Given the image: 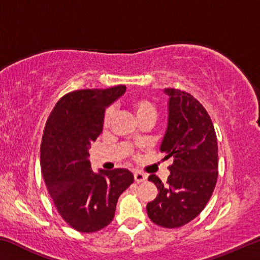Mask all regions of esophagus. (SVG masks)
Segmentation results:
<instances>
[{
  "label": "esophagus",
  "instance_id": "1",
  "mask_svg": "<svg viewBox=\"0 0 260 260\" xmlns=\"http://www.w3.org/2000/svg\"><path fill=\"white\" fill-rule=\"evenodd\" d=\"M134 179H135V181L136 182H142V181H144V180L147 179V174H144V173H142V172H135L134 173Z\"/></svg>",
  "mask_w": 260,
  "mask_h": 260
}]
</instances>
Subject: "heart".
Masks as SVG:
<instances>
[{
    "mask_svg": "<svg viewBox=\"0 0 260 260\" xmlns=\"http://www.w3.org/2000/svg\"><path fill=\"white\" fill-rule=\"evenodd\" d=\"M128 105L129 108L133 110L140 121L146 120V119H156V116H157L156 105L153 104L152 101L150 99H148L147 96H143V95L134 96V98H132L129 100ZM113 114H114L113 108L110 107L105 110L104 116H103L104 127H108L110 125V122H111L113 118Z\"/></svg>",
    "mask_w": 260,
    "mask_h": 260,
    "instance_id": "1",
    "label": "heart"
}]
</instances>
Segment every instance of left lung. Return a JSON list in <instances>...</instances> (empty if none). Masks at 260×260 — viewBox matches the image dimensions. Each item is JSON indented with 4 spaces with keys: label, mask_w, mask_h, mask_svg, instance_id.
<instances>
[{
    "label": "left lung",
    "mask_w": 260,
    "mask_h": 260,
    "mask_svg": "<svg viewBox=\"0 0 260 260\" xmlns=\"http://www.w3.org/2000/svg\"><path fill=\"white\" fill-rule=\"evenodd\" d=\"M169 124L160 151L173 158L164 183L148 178L158 195L147 205L148 217L164 228H178L195 219L212 196L218 179V142L208 111L187 91L166 88Z\"/></svg>",
    "instance_id": "1"
}]
</instances>
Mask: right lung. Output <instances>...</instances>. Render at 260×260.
Wrapping results in <instances>:
<instances>
[{
    "mask_svg": "<svg viewBox=\"0 0 260 260\" xmlns=\"http://www.w3.org/2000/svg\"><path fill=\"white\" fill-rule=\"evenodd\" d=\"M125 90L126 86L119 85L68 93L51 110L43 129V180L60 217L78 232L107 227L118 199L134 181L124 169L94 173L88 160V149L102 133L105 108Z\"/></svg>",
    "mask_w": 260,
    "mask_h": 260,
    "instance_id": "right-lung-1",
    "label": "right lung"
}]
</instances>
